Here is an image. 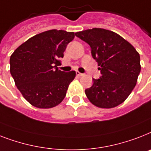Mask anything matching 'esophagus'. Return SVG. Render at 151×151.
Returning <instances> with one entry per match:
<instances>
[{"mask_svg": "<svg viewBox=\"0 0 151 151\" xmlns=\"http://www.w3.org/2000/svg\"><path fill=\"white\" fill-rule=\"evenodd\" d=\"M76 74H77V75H78V76H80V77H81V76L84 75V73H80L79 71H76Z\"/></svg>", "mask_w": 151, "mask_h": 151, "instance_id": "34e87169", "label": "esophagus"}]
</instances>
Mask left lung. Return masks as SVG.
<instances>
[{"label": "left lung", "instance_id": "1", "mask_svg": "<svg viewBox=\"0 0 151 151\" xmlns=\"http://www.w3.org/2000/svg\"><path fill=\"white\" fill-rule=\"evenodd\" d=\"M75 35L90 46L91 56L101 71L85 90L89 101L99 108L111 109L122 103L137 84L140 57L129 42L114 32L94 28Z\"/></svg>", "mask_w": 151, "mask_h": 151}]
</instances>
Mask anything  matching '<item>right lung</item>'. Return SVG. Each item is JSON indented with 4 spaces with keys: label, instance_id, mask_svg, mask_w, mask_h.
<instances>
[{
    "label": "right lung",
    "instance_id": "add662e5",
    "mask_svg": "<svg viewBox=\"0 0 151 151\" xmlns=\"http://www.w3.org/2000/svg\"><path fill=\"white\" fill-rule=\"evenodd\" d=\"M74 33L52 29L30 38L14 50L10 72L15 85L29 103L40 109L59 105L66 96L75 71L56 67Z\"/></svg>",
    "mask_w": 151,
    "mask_h": 151
}]
</instances>
